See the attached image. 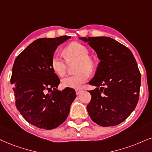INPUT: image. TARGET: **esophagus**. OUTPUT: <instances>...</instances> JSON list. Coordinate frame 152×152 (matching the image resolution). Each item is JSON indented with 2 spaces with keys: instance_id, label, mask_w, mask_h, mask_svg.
<instances>
[{
  "instance_id": "esophagus-1",
  "label": "esophagus",
  "mask_w": 152,
  "mask_h": 152,
  "mask_svg": "<svg viewBox=\"0 0 152 152\" xmlns=\"http://www.w3.org/2000/svg\"><path fill=\"white\" fill-rule=\"evenodd\" d=\"M82 89H75V92H76V94L77 95H79V94H81L82 92Z\"/></svg>"
}]
</instances>
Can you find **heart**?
Here are the masks:
<instances>
[{
    "mask_svg": "<svg viewBox=\"0 0 152 152\" xmlns=\"http://www.w3.org/2000/svg\"><path fill=\"white\" fill-rule=\"evenodd\" d=\"M65 58L59 53H55L50 60V66L53 72L58 76L65 74L67 63L77 61L74 75L65 77L61 80L64 87L79 89L87 81L89 73H92L96 67V61L89 56V50L85 45L78 42H73L64 49Z\"/></svg>",
    "mask_w": 152,
    "mask_h": 152,
    "instance_id": "obj_1",
    "label": "heart"
}]
</instances>
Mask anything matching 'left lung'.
<instances>
[{
    "label": "left lung",
    "mask_w": 152,
    "mask_h": 152,
    "mask_svg": "<svg viewBox=\"0 0 152 152\" xmlns=\"http://www.w3.org/2000/svg\"><path fill=\"white\" fill-rule=\"evenodd\" d=\"M79 39L87 42L100 60L89 82L96 88L89 91L88 113L101 126L118 125L133 111L139 99L141 75L136 60L128 48L110 37Z\"/></svg>",
    "instance_id": "obj_1"
}]
</instances>
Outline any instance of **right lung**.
Here are the masks:
<instances>
[{
    "mask_svg": "<svg viewBox=\"0 0 152 152\" xmlns=\"http://www.w3.org/2000/svg\"><path fill=\"white\" fill-rule=\"evenodd\" d=\"M70 38H42L35 40L18 56L12 67L16 107L24 119L39 128L52 130L64 122L76 98L75 89L58 90L60 80L50 66L58 46ZM46 90H53L46 95Z\"/></svg>",
    "mask_w": 152,
    "mask_h": 152,
    "instance_id": "right-lung-1",
    "label": "right lung"
}]
</instances>
